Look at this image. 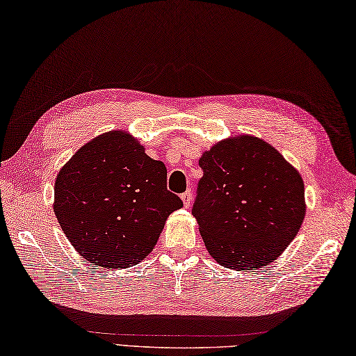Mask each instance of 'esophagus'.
I'll return each mask as SVG.
<instances>
[{"label": "esophagus", "mask_w": 356, "mask_h": 356, "mask_svg": "<svg viewBox=\"0 0 356 356\" xmlns=\"http://www.w3.org/2000/svg\"><path fill=\"white\" fill-rule=\"evenodd\" d=\"M181 200H183L186 207L191 206V202H192V191H186L183 195H181Z\"/></svg>", "instance_id": "esophagus-1"}]
</instances>
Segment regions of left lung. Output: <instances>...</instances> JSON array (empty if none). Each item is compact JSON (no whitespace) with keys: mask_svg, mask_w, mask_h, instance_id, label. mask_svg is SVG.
Segmentation results:
<instances>
[{"mask_svg":"<svg viewBox=\"0 0 356 356\" xmlns=\"http://www.w3.org/2000/svg\"><path fill=\"white\" fill-rule=\"evenodd\" d=\"M192 215L206 248L227 269L257 270L278 258L306 215L304 183L277 149L255 136L221 141L200 158Z\"/></svg>","mask_w":356,"mask_h":356,"instance_id":"obj_1","label":"left lung"}]
</instances>
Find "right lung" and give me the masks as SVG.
Listing matches in <instances>:
<instances>
[{
  "label": "right lung",
  "instance_id": "obj_1",
  "mask_svg": "<svg viewBox=\"0 0 356 356\" xmlns=\"http://www.w3.org/2000/svg\"><path fill=\"white\" fill-rule=\"evenodd\" d=\"M179 207L164 163L118 130L84 144L55 181L54 212L64 235L86 261L106 269L146 258Z\"/></svg>",
  "mask_w": 356,
  "mask_h": 356
}]
</instances>
